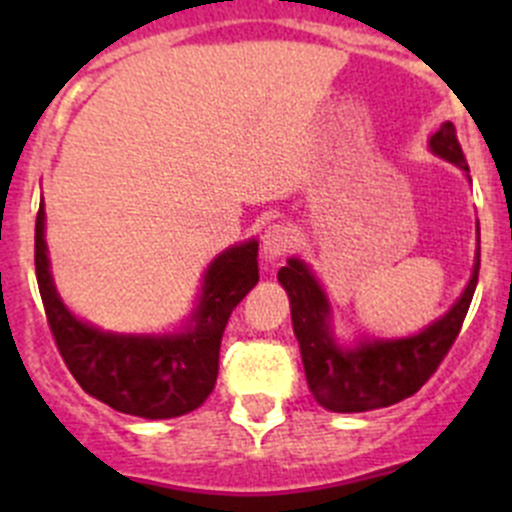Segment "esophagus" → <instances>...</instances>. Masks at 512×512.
<instances>
[{"instance_id": "1", "label": "esophagus", "mask_w": 512, "mask_h": 512, "mask_svg": "<svg viewBox=\"0 0 512 512\" xmlns=\"http://www.w3.org/2000/svg\"><path fill=\"white\" fill-rule=\"evenodd\" d=\"M294 235L287 225H270L262 235V257L267 262H277L280 257H285L292 247Z\"/></svg>"}]
</instances>
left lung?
Returning <instances> with one entry per match:
<instances>
[{
    "label": "left lung",
    "instance_id": "obj_1",
    "mask_svg": "<svg viewBox=\"0 0 512 512\" xmlns=\"http://www.w3.org/2000/svg\"><path fill=\"white\" fill-rule=\"evenodd\" d=\"M428 148L438 158L458 165L468 173L466 156L456 138L451 121L441 123L428 138ZM480 270V230L476 262L471 280L451 309L418 334L399 339H359L352 347L339 344L332 329V304L309 265L299 257H289L287 267L277 272L292 309L294 337L302 352L304 374L317 404L337 414H361L384 409L414 396L428 379L448 349L456 342L461 324L471 307Z\"/></svg>",
    "mask_w": 512,
    "mask_h": 512
}]
</instances>
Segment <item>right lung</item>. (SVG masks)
Instances as JSON below:
<instances>
[{
	"instance_id": "add662e5",
	"label": "right lung",
	"mask_w": 512,
	"mask_h": 512,
	"mask_svg": "<svg viewBox=\"0 0 512 512\" xmlns=\"http://www.w3.org/2000/svg\"><path fill=\"white\" fill-rule=\"evenodd\" d=\"M44 200L34 232V265L46 319L81 389L121 414L175 418L198 409L218 381L220 342L232 309L260 280L257 240L220 252L203 275L198 304L180 332H103L76 317L54 287L44 240Z\"/></svg>"
}]
</instances>
